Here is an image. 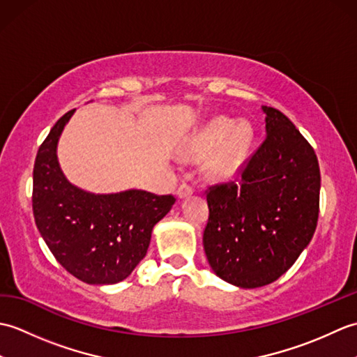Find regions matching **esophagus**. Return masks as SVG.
<instances>
[{
	"mask_svg": "<svg viewBox=\"0 0 357 357\" xmlns=\"http://www.w3.org/2000/svg\"><path fill=\"white\" fill-rule=\"evenodd\" d=\"M193 195V187L190 184H181L178 188V196L179 198H188V196Z\"/></svg>",
	"mask_w": 357,
	"mask_h": 357,
	"instance_id": "obj_1",
	"label": "esophagus"
}]
</instances>
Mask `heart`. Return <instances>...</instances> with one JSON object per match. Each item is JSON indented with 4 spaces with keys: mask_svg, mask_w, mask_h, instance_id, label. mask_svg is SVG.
Here are the masks:
<instances>
[{
    "mask_svg": "<svg viewBox=\"0 0 357 357\" xmlns=\"http://www.w3.org/2000/svg\"><path fill=\"white\" fill-rule=\"evenodd\" d=\"M250 141H252V128L248 124L241 123L234 126L231 119L221 116L210 121L202 128L188 147L185 158L196 161L210 156L215 151L207 162V173L210 178L225 181L238 173Z\"/></svg>",
    "mask_w": 357,
    "mask_h": 357,
    "instance_id": "heart-1",
    "label": "heart"
}]
</instances>
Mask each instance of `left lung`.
Masks as SVG:
<instances>
[{"instance_id": "1", "label": "left lung", "mask_w": 357, "mask_h": 357, "mask_svg": "<svg viewBox=\"0 0 357 357\" xmlns=\"http://www.w3.org/2000/svg\"><path fill=\"white\" fill-rule=\"evenodd\" d=\"M267 136L239 183L208 185L204 250L216 275L242 288L275 282L312 241L321 172L313 147L278 109L262 105Z\"/></svg>"}]
</instances>
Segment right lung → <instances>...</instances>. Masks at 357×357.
I'll list each match as a JSON object with an SVG mask.
<instances>
[{
  "label": "right lung",
  "mask_w": 357,
  "mask_h": 357,
  "mask_svg": "<svg viewBox=\"0 0 357 357\" xmlns=\"http://www.w3.org/2000/svg\"><path fill=\"white\" fill-rule=\"evenodd\" d=\"M73 112L56 121L38 149L35 222L52 255L70 275L86 284H116L146 256L151 230L176 198L144 190L93 195L72 185L58 165L56 144Z\"/></svg>",
  "instance_id": "obj_1"
}]
</instances>
